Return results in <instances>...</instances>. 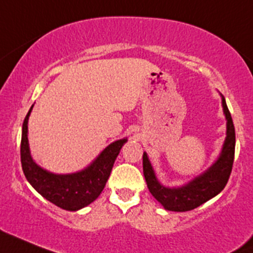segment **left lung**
Listing matches in <instances>:
<instances>
[{
    "instance_id": "obj_1",
    "label": "left lung",
    "mask_w": 253,
    "mask_h": 253,
    "mask_svg": "<svg viewBox=\"0 0 253 253\" xmlns=\"http://www.w3.org/2000/svg\"><path fill=\"white\" fill-rule=\"evenodd\" d=\"M222 96V95H221ZM222 107L227 120L226 139L215 163L201 175L181 187H166L157 180L146 152L143 154V171L150 193L170 211H190L217 196L228 182L235 151V129L232 116L222 96Z\"/></svg>"
}]
</instances>
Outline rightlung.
Instances as JSON below:
<instances>
[{"instance_id": "add662e5", "label": "right lung", "mask_w": 253, "mask_h": 253, "mask_svg": "<svg viewBox=\"0 0 253 253\" xmlns=\"http://www.w3.org/2000/svg\"><path fill=\"white\" fill-rule=\"evenodd\" d=\"M33 105L23 124L21 135V167L27 181L41 196L61 209L77 211L98 198L110 175L114 162L127 139L116 140L108 145L90 166L72 174H54L33 161L27 139V122Z\"/></svg>"}]
</instances>
